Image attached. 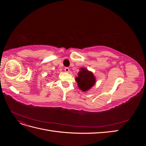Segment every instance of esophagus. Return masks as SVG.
Here are the masks:
<instances>
[{
  "mask_svg": "<svg viewBox=\"0 0 146 146\" xmlns=\"http://www.w3.org/2000/svg\"><path fill=\"white\" fill-rule=\"evenodd\" d=\"M64 70L66 72H69V68H65Z\"/></svg>",
  "mask_w": 146,
  "mask_h": 146,
  "instance_id": "1",
  "label": "esophagus"
}]
</instances>
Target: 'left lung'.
Masks as SVG:
<instances>
[{
  "label": "left lung",
  "mask_w": 146,
  "mask_h": 146,
  "mask_svg": "<svg viewBox=\"0 0 146 146\" xmlns=\"http://www.w3.org/2000/svg\"><path fill=\"white\" fill-rule=\"evenodd\" d=\"M78 74V77L76 78L78 86L83 91H86L94 85L96 82L95 77L91 72L86 69L82 68Z\"/></svg>",
  "instance_id": "8db88e82"
}]
</instances>
